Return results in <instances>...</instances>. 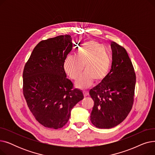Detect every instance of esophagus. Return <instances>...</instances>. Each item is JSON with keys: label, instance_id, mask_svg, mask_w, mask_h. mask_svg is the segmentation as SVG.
<instances>
[{"label": "esophagus", "instance_id": "34e87169", "mask_svg": "<svg viewBox=\"0 0 155 155\" xmlns=\"http://www.w3.org/2000/svg\"><path fill=\"white\" fill-rule=\"evenodd\" d=\"M83 94L84 97H87V95H88V92L87 91H83Z\"/></svg>", "mask_w": 155, "mask_h": 155}]
</instances>
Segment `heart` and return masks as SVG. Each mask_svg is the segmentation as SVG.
Here are the masks:
<instances>
[{
    "instance_id": "heart-1",
    "label": "heart",
    "mask_w": 155,
    "mask_h": 155,
    "mask_svg": "<svg viewBox=\"0 0 155 155\" xmlns=\"http://www.w3.org/2000/svg\"><path fill=\"white\" fill-rule=\"evenodd\" d=\"M111 66V59L107 51L93 41H86L74 56L65 58L63 68L73 80H77L84 70L85 72L75 82L78 88H88L93 83L101 82L106 77Z\"/></svg>"
}]
</instances>
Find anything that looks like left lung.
I'll list each match as a JSON object with an SVG mask.
<instances>
[{
    "instance_id": "1",
    "label": "left lung",
    "mask_w": 155,
    "mask_h": 155,
    "mask_svg": "<svg viewBox=\"0 0 155 155\" xmlns=\"http://www.w3.org/2000/svg\"><path fill=\"white\" fill-rule=\"evenodd\" d=\"M110 71L89 92L94 101L91 120L97 127L110 129L122 123L131 111L136 85V74L125 49L111 42Z\"/></svg>"
}]
</instances>
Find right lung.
<instances>
[{
	"label": "right lung",
	"mask_w": 155,
	"mask_h": 155,
	"mask_svg": "<svg viewBox=\"0 0 155 155\" xmlns=\"http://www.w3.org/2000/svg\"><path fill=\"white\" fill-rule=\"evenodd\" d=\"M72 49L70 35L39 42L23 71V94L32 115L46 127L57 129L67 124L73 107L84 99L73 89L63 63Z\"/></svg>",
	"instance_id": "right-lung-1"
}]
</instances>
